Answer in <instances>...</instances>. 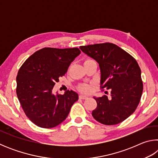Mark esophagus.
Here are the masks:
<instances>
[{
	"instance_id": "esophagus-1",
	"label": "esophagus",
	"mask_w": 158,
	"mask_h": 158,
	"mask_svg": "<svg viewBox=\"0 0 158 158\" xmlns=\"http://www.w3.org/2000/svg\"><path fill=\"white\" fill-rule=\"evenodd\" d=\"M79 98L80 99H82V100H85V99H87V97L84 95H79Z\"/></svg>"
}]
</instances>
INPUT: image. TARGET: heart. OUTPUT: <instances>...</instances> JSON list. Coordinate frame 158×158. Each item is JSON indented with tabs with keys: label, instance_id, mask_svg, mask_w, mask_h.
I'll list each match as a JSON object with an SVG mask.
<instances>
[{
	"label": "heart",
	"instance_id": "b5f03b06",
	"mask_svg": "<svg viewBox=\"0 0 158 158\" xmlns=\"http://www.w3.org/2000/svg\"><path fill=\"white\" fill-rule=\"evenodd\" d=\"M89 60H92L91 59H87L85 60V62L86 61H89ZM79 89L81 90V91H83L84 93H90L92 90V85L90 84H82L81 85H79Z\"/></svg>",
	"mask_w": 158,
	"mask_h": 158
}]
</instances>
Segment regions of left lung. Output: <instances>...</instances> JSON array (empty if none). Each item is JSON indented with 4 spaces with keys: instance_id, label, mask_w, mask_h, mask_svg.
Segmentation results:
<instances>
[{
    "instance_id": "8db88e82",
    "label": "left lung",
    "mask_w": 158,
    "mask_h": 158,
    "mask_svg": "<svg viewBox=\"0 0 158 158\" xmlns=\"http://www.w3.org/2000/svg\"><path fill=\"white\" fill-rule=\"evenodd\" d=\"M80 49L99 63L101 89L111 90L110 98L105 95L94 98L98 106L92 116L106 125L125 121L136 110L143 92L141 69L137 60L109 42L81 46Z\"/></svg>"
}]
</instances>
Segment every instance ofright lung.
I'll return each mask as SVG.
<instances>
[{
	"label": "right lung",
	"mask_w": 158,
	"mask_h": 158,
	"mask_svg": "<svg viewBox=\"0 0 158 158\" xmlns=\"http://www.w3.org/2000/svg\"><path fill=\"white\" fill-rule=\"evenodd\" d=\"M80 53L77 47H45L35 52L21 66L16 92L26 116L37 126H57L65 121L72 106L78 100V94L73 90L55 95L52 89Z\"/></svg>",
	"instance_id": "1"
}]
</instances>
